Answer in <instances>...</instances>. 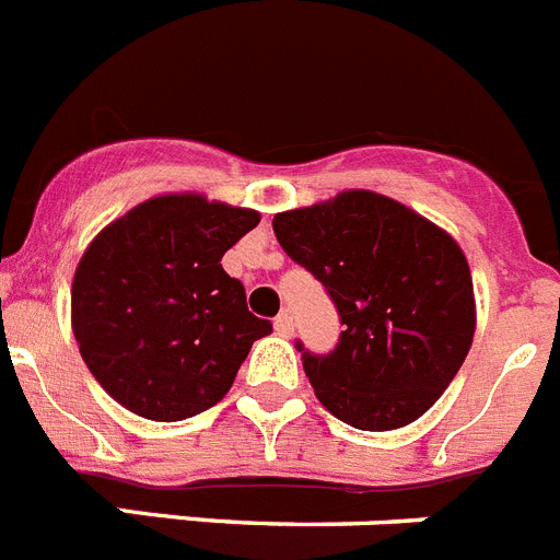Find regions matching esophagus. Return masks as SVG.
<instances>
[{"label": "esophagus", "mask_w": 560, "mask_h": 560, "mask_svg": "<svg viewBox=\"0 0 560 560\" xmlns=\"http://www.w3.org/2000/svg\"><path fill=\"white\" fill-rule=\"evenodd\" d=\"M275 330L280 336H285V339H289V336L294 334V316H291L289 311H280V314H277V319H275Z\"/></svg>", "instance_id": "34e87169"}]
</instances>
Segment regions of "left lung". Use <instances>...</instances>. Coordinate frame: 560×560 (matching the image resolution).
<instances>
[{
  "label": "left lung",
  "mask_w": 560,
  "mask_h": 560,
  "mask_svg": "<svg viewBox=\"0 0 560 560\" xmlns=\"http://www.w3.org/2000/svg\"><path fill=\"white\" fill-rule=\"evenodd\" d=\"M271 226L339 311L334 350L296 341L316 398L364 432L418 420L471 350L474 285L457 241L370 190L277 212Z\"/></svg>",
  "instance_id": "obj_1"
}]
</instances>
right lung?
I'll list each match as a JSON object with an SVG mask.
<instances>
[{
  "label": "right lung",
  "instance_id": "right-lung-1",
  "mask_svg": "<svg viewBox=\"0 0 560 560\" xmlns=\"http://www.w3.org/2000/svg\"><path fill=\"white\" fill-rule=\"evenodd\" d=\"M260 215L160 196L128 210L89 244L72 280V330L103 389L148 420L215 407L269 319L246 308L221 257Z\"/></svg>",
  "mask_w": 560,
  "mask_h": 560
}]
</instances>
